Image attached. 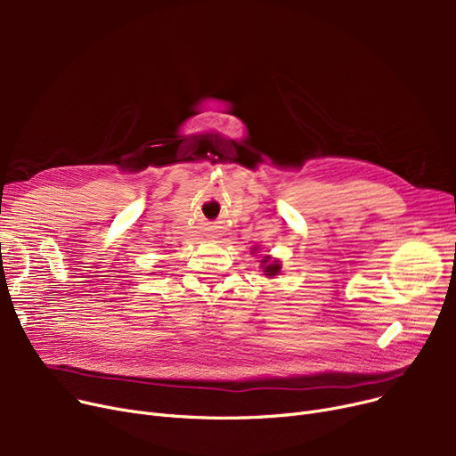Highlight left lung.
I'll list each match as a JSON object with an SVG mask.
<instances>
[{"label":"left lung","mask_w":456,"mask_h":456,"mask_svg":"<svg viewBox=\"0 0 456 456\" xmlns=\"http://www.w3.org/2000/svg\"><path fill=\"white\" fill-rule=\"evenodd\" d=\"M260 268H262V272H265V275H268V277H273V275L281 273L279 260H272V256L262 258L260 260Z\"/></svg>","instance_id":"obj_1"}]
</instances>
